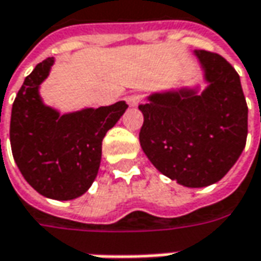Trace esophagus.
I'll list each match as a JSON object with an SVG mask.
<instances>
[{"mask_svg":"<svg viewBox=\"0 0 261 261\" xmlns=\"http://www.w3.org/2000/svg\"><path fill=\"white\" fill-rule=\"evenodd\" d=\"M126 101H127V104L130 107H138L141 104V101H142V95L139 92H134V94H130V95L126 97Z\"/></svg>","mask_w":261,"mask_h":261,"instance_id":"1","label":"esophagus"}]
</instances>
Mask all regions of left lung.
I'll list each match as a JSON object with an SVG mask.
<instances>
[{"label": "left lung", "instance_id": "1", "mask_svg": "<svg viewBox=\"0 0 261 261\" xmlns=\"http://www.w3.org/2000/svg\"><path fill=\"white\" fill-rule=\"evenodd\" d=\"M194 54L205 89L184 86L148 95V102L139 106V142L160 173L179 185L202 188L219 182L240 159L248 107L240 76L226 60L204 49Z\"/></svg>", "mask_w": 261, "mask_h": 261}]
</instances>
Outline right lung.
<instances>
[{
	"instance_id": "add662e5",
	"label": "right lung",
	"mask_w": 261,
	"mask_h": 261,
	"mask_svg": "<svg viewBox=\"0 0 261 261\" xmlns=\"http://www.w3.org/2000/svg\"><path fill=\"white\" fill-rule=\"evenodd\" d=\"M53 64L54 57L39 63L19 89L11 109L10 142L28 184L46 198L67 201L91 188L101 163L102 139L127 104L119 101L60 114L39 95Z\"/></svg>"
}]
</instances>
